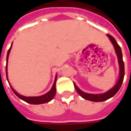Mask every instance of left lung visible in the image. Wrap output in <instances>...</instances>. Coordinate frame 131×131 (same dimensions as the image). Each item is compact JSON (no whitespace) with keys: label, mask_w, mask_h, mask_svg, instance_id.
<instances>
[{"label":"left lung","mask_w":131,"mask_h":131,"mask_svg":"<svg viewBox=\"0 0 131 131\" xmlns=\"http://www.w3.org/2000/svg\"><path fill=\"white\" fill-rule=\"evenodd\" d=\"M110 41H112V43L115 49V52L117 55V58H118V63L119 66V79L117 81V84L114 86L113 88L111 90H109L106 93H103V94H90V93H84L82 90H80L78 88V87L74 84V88L76 89V90L77 91V93L84 99L90 101H94V102H101V101H106L110 98L113 97L114 95L116 93L118 92L119 88H121V85L123 82L124 76H125V66H124V62L123 60V54H122V50L121 48L118 45V43H117L116 40L111 36L107 34Z\"/></svg>","instance_id":"left-lung-1"}]
</instances>
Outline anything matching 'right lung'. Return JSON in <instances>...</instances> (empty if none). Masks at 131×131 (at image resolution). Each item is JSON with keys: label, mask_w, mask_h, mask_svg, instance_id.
<instances>
[{"label": "right lung", "mask_w": 131, "mask_h": 131, "mask_svg": "<svg viewBox=\"0 0 131 131\" xmlns=\"http://www.w3.org/2000/svg\"><path fill=\"white\" fill-rule=\"evenodd\" d=\"M12 46L11 47L9 48V49L8 50L7 52V56H6V78L8 80V75H7V64H8V55H9V53L11 51V49H12ZM56 79H57V76L55 77V79H54V82L53 84V86L52 89L48 92L47 93L44 94L43 95H41V96H37V97H25V96H23L22 95H19L18 94L12 87V90H13V92L14 93V94L17 96L18 98H19L20 99H22L23 101L27 102L28 103H30V104H41V103H47L49 101H50L54 96L55 95V93H56ZM9 83V82H8Z\"/></svg>", "instance_id": "obj_1"}]
</instances>
